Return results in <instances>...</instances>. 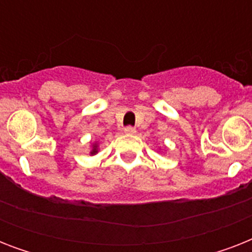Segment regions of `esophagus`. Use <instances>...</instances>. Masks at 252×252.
I'll return each mask as SVG.
<instances>
[{
  "instance_id": "esophagus-1",
  "label": "esophagus",
  "mask_w": 252,
  "mask_h": 252,
  "mask_svg": "<svg viewBox=\"0 0 252 252\" xmlns=\"http://www.w3.org/2000/svg\"><path fill=\"white\" fill-rule=\"evenodd\" d=\"M124 132H126V134H134L136 133V128H133V126H126V129H124Z\"/></svg>"
}]
</instances>
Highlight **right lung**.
<instances>
[{"label": "right lung", "mask_w": 252, "mask_h": 252, "mask_svg": "<svg viewBox=\"0 0 252 252\" xmlns=\"http://www.w3.org/2000/svg\"><path fill=\"white\" fill-rule=\"evenodd\" d=\"M99 152V142H93L90 146V156H95V154H98Z\"/></svg>", "instance_id": "obj_1"}]
</instances>
